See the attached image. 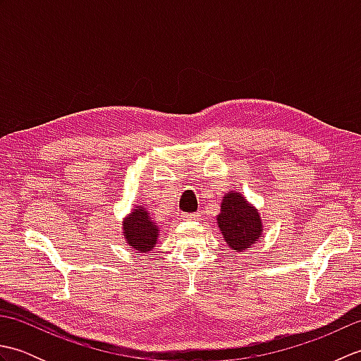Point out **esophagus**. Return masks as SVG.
Wrapping results in <instances>:
<instances>
[{
    "label": "esophagus",
    "mask_w": 361,
    "mask_h": 361,
    "mask_svg": "<svg viewBox=\"0 0 361 361\" xmlns=\"http://www.w3.org/2000/svg\"><path fill=\"white\" fill-rule=\"evenodd\" d=\"M183 219L185 220H198L200 216H198V212H190V214H183Z\"/></svg>",
    "instance_id": "esophagus-1"
}]
</instances>
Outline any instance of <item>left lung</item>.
<instances>
[{"instance_id":"1","label":"left lung","mask_w":361,"mask_h":361,"mask_svg":"<svg viewBox=\"0 0 361 361\" xmlns=\"http://www.w3.org/2000/svg\"><path fill=\"white\" fill-rule=\"evenodd\" d=\"M217 225L228 247L237 252L248 250L264 234L259 211L240 192L234 190L221 200Z\"/></svg>"}]
</instances>
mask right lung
Segmentation results:
<instances>
[{
    "label": "right lung",
    "mask_w": 361,
    "mask_h": 361,
    "mask_svg": "<svg viewBox=\"0 0 361 361\" xmlns=\"http://www.w3.org/2000/svg\"><path fill=\"white\" fill-rule=\"evenodd\" d=\"M159 226L152 220L144 206H135L122 221V235L126 243L136 252H149L157 245Z\"/></svg>",
    "instance_id": "add662e5"
}]
</instances>
